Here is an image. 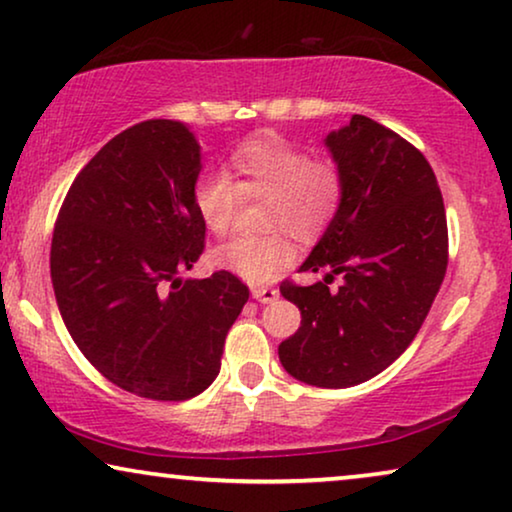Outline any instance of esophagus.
<instances>
[{"label": "esophagus", "instance_id": "obj_1", "mask_svg": "<svg viewBox=\"0 0 512 512\" xmlns=\"http://www.w3.org/2000/svg\"><path fill=\"white\" fill-rule=\"evenodd\" d=\"M251 296H254L258 303H275L279 298V291L272 289V286H254V289H251Z\"/></svg>", "mask_w": 512, "mask_h": 512}]
</instances>
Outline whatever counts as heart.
Here are the masks:
<instances>
[{
  "label": "heart",
  "instance_id": "1",
  "mask_svg": "<svg viewBox=\"0 0 512 512\" xmlns=\"http://www.w3.org/2000/svg\"><path fill=\"white\" fill-rule=\"evenodd\" d=\"M233 174L202 172L193 186L200 219L216 235L233 228L244 195L268 202V228H286L310 237L324 230L345 200V170L335 158H312L303 146L277 135H261L237 146L230 156ZM296 258V244L286 233L237 237L214 251V261L251 284L275 279Z\"/></svg>",
  "mask_w": 512,
  "mask_h": 512
}]
</instances>
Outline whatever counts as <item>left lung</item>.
<instances>
[{"label": "left lung", "instance_id": "left-lung-1", "mask_svg": "<svg viewBox=\"0 0 512 512\" xmlns=\"http://www.w3.org/2000/svg\"><path fill=\"white\" fill-rule=\"evenodd\" d=\"M326 146L347 191L300 270L331 272L279 286L303 314L279 361L300 382L342 389L382 373L415 340L445 279L447 219L429 160L394 130L354 114ZM335 274L343 286L331 292Z\"/></svg>", "mask_w": 512, "mask_h": 512}]
</instances>
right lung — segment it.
<instances>
[{
	"label": "right lung",
	"mask_w": 512,
	"mask_h": 512,
	"mask_svg": "<svg viewBox=\"0 0 512 512\" xmlns=\"http://www.w3.org/2000/svg\"><path fill=\"white\" fill-rule=\"evenodd\" d=\"M200 167L184 123L132 125L76 174L53 230L51 282L69 335L109 382L151 401H186L214 382L249 300L228 270L179 279L205 251Z\"/></svg>",
	"instance_id": "1"
}]
</instances>
